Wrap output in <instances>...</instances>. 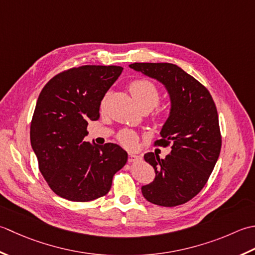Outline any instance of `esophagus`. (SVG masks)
<instances>
[{
    "label": "esophagus",
    "mask_w": 255,
    "mask_h": 255,
    "mask_svg": "<svg viewBox=\"0 0 255 255\" xmlns=\"http://www.w3.org/2000/svg\"><path fill=\"white\" fill-rule=\"evenodd\" d=\"M138 159H139V157L136 156V155H135V154H132V153L128 154V163H134V162H136V160H138Z\"/></svg>",
    "instance_id": "34e87169"
}]
</instances>
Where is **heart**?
Returning a JSON list of instances; mask_svg holds the SVG:
<instances>
[{
    "instance_id": "obj_1",
    "label": "heart",
    "mask_w": 255,
    "mask_h": 255,
    "mask_svg": "<svg viewBox=\"0 0 255 255\" xmlns=\"http://www.w3.org/2000/svg\"><path fill=\"white\" fill-rule=\"evenodd\" d=\"M129 93L133 97L134 101L136 102L138 108L141 109L142 111H150L153 110L155 107L158 106L160 101V97H162V93H160L159 88L154 84L153 81L146 80V79H139L133 81L131 85H129ZM109 98V93L103 97L100 103L101 110L106 108L107 101ZM167 110L164 108H157L156 112L154 113L153 120L154 122L158 124V126H162L165 123L166 119H167ZM118 141L120 142L123 146L128 148H134L137 145L138 137L135 132L131 131V129H122L118 133L117 135Z\"/></svg>"
}]
</instances>
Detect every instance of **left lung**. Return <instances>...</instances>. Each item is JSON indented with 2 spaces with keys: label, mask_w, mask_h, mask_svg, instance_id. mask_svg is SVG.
I'll list each match as a JSON object with an SVG mask.
<instances>
[{
  "label": "left lung",
  "mask_w": 255,
  "mask_h": 255,
  "mask_svg": "<svg viewBox=\"0 0 255 255\" xmlns=\"http://www.w3.org/2000/svg\"><path fill=\"white\" fill-rule=\"evenodd\" d=\"M134 70L155 78L167 88L171 99L168 120L156 146L170 147L160 159L144 155L156 177L142 187L144 198L154 205L175 207L198 195L209 179L221 150L218 112L207 88L178 66L168 62H134Z\"/></svg>",
  "instance_id": "obj_1"
}]
</instances>
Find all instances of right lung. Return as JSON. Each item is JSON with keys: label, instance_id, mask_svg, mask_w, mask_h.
<instances>
[{"label": "right lung", "instance_id": "obj_1", "mask_svg": "<svg viewBox=\"0 0 255 255\" xmlns=\"http://www.w3.org/2000/svg\"><path fill=\"white\" fill-rule=\"evenodd\" d=\"M120 66L85 65L57 74L40 91L30 122L38 168L61 198L86 202L109 193L113 176L128 162L119 145L85 141L88 122L100 118V103L121 75Z\"/></svg>", "mask_w": 255, "mask_h": 255}]
</instances>
